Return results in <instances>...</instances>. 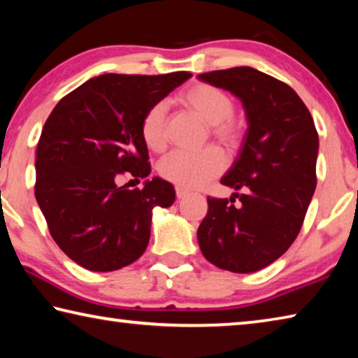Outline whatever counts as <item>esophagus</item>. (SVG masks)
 Segmentation results:
<instances>
[{"instance_id":"obj_1","label":"esophagus","mask_w":358,"mask_h":358,"mask_svg":"<svg viewBox=\"0 0 358 358\" xmlns=\"http://www.w3.org/2000/svg\"><path fill=\"white\" fill-rule=\"evenodd\" d=\"M175 194H177L178 199H185L187 196V191L183 189V187H177V189H175Z\"/></svg>"}]
</instances>
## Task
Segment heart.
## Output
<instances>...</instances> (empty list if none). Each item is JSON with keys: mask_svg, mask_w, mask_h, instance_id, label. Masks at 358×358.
Instances as JSON below:
<instances>
[{"mask_svg": "<svg viewBox=\"0 0 358 358\" xmlns=\"http://www.w3.org/2000/svg\"><path fill=\"white\" fill-rule=\"evenodd\" d=\"M186 108L210 124V134L229 150H235L243 138V123L234 115V98L226 90L210 83H196L178 96ZM141 136L150 150L161 151L167 142V106L156 102L143 115ZM227 159L216 147L197 153L172 151L159 162V175L183 189H196L222 173Z\"/></svg>", "mask_w": 358, "mask_h": 358, "instance_id": "1", "label": "heart"}]
</instances>
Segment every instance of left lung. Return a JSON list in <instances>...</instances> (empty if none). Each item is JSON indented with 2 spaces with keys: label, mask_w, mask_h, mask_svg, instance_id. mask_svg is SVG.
Wrapping results in <instances>:
<instances>
[{
  "label": "left lung",
  "mask_w": 358,
  "mask_h": 358,
  "mask_svg": "<svg viewBox=\"0 0 358 358\" xmlns=\"http://www.w3.org/2000/svg\"><path fill=\"white\" fill-rule=\"evenodd\" d=\"M197 77L237 96L248 121L237 159L221 178L240 194L208 197L199 246L220 268L252 273L281 257L300 232L316 189L319 136L300 96L275 77L248 66Z\"/></svg>",
  "instance_id": "left-lung-1"
}]
</instances>
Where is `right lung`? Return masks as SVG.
I'll list each match as a JSON object with an SVG mask.
<instances>
[{
	"instance_id": "right-lung-1",
	"label": "right lung",
	"mask_w": 358,
	"mask_h": 358,
	"mask_svg": "<svg viewBox=\"0 0 358 358\" xmlns=\"http://www.w3.org/2000/svg\"><path fill=\"white\" fill-rule=\"evenodd\" d=\"M189 72L93 77L58 102L36 150L34 196L50 235L69 259L92 271H113L142 256L155 207L175 202L159 177L142 189L120 175L151 172L141 123L148 108L186 82Z\"/></svg>"
}]
</instances>
